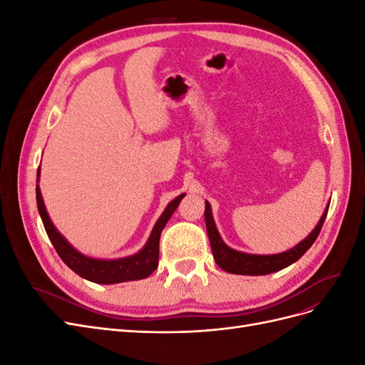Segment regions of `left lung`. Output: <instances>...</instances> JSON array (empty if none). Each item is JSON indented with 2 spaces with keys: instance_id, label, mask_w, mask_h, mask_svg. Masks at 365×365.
Wrapping results in <instances>:
<instances>
[{
  "instance_id": "obj_1",
  "label": "left lung",
  "mask_w": 365,
  "mask_h": 365,
  "mask_svg": "<svg viewBox=\"0 0 365 365\" xmlns=\"http://www.w3.org/2000/svg\"><path fill=\"white\" fill-rule=\"evenodd\" d=\"M327 210H329V204L324 208L323 216L319 217L318 224L311 231V235L304 237L300 244H297L291 250H286L279 254H248V252H242V251L230 248L225 244L216 228L215 219L212 215V205H210L208 201H205L204 216H205L207 235H208L210 245H212V252L217 267L230 274H240V275H267L289 267V264L297 262L309 248L312 247L315 239L319 235V230H322L324 224Z\"/></svg>"
}]
</instances>
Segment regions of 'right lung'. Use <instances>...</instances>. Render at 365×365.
Wrapping results in <instances>:
<instances>
[{
	"instance_id": "1",
	"label": "right lung",
	"mask_w": 365,
	"mask_h": 365,
	"mask_svg": "<svg viewBox=\"0 0 365 365\" xmlns=\"http://www.w3.org/2000/svg\"><path fill=\"white\" fill-rule=\"evenodd\" d=\"M39 176H41V168L38 169L36 182H39ZM184 196L185 193L176 196L175 200L170 201L168 207L164 208L163 215L158 217L155 225H153L145 247H143L138 252L121 259H96V257L85 256V254H82L81 251H77L70 242L61 235V231L54 227L47 213L46 204H43L39 184H36V204H38L42 224L47 231L48 239L51 240L54 250H56V252L59 254V257L70 269H73L77 275H81L82 279H86L93 283H101V284H114V283H123V282H132V280H141V279L149 277V275L157 269L161 231L165 227V224H168V220L170 219L175 210L178 208Z\"/></svg>"
}]
</instances>
